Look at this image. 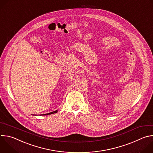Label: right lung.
<instances>
[{"label": "right lung", "mask_w": 153, "mask_h": 153, "mask_svg": "<svg viewBox=\"0 0 153 153\" xmlns=\"http://www.w3.org/2000/svg\"><path fill=\"white\" fill-rule=\"evenodd\" d=\"M57 110H56V111H53V112H51V113H50L44 114H41V115H43V116H45V115H49V114H52L56 113H57Z\"/></svg>", "instance_id": "obj_1"}]
</instances>
